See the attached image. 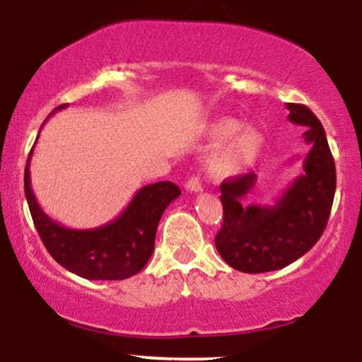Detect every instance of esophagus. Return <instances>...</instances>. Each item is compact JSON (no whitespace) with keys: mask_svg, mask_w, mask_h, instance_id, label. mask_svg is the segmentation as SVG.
<instances>
[{"mask_svg":"<svg viewBox=\"0 0 362 362\" xmlns=\"http://www.w3.org/2000/svg\"><path fill=\"white\" fill-rule=\"evenodd\" d=\"M186 189L191 191V193H198V191H202V182H199L198 177H189V181L186 182Z\"/></svg>","mask_w":362,"mask_h":362,"instance_id":"34e87169","label":"esophagus"}]
</instances>
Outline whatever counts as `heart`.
<instances>
[{"instance_id": "1", "label": "heart", "mask_w": 362, "mask_h": 362, "mask_svg": "<svg viewBox=\"0 0 362 362\" xmlns=\"http://www.w3.org/2000/svg\"><path fill=\"white\" fill-rule=\"evenodd\" d=\"M208 135L215 144H222L208 159V171L215 177L239 174L264 147V134L252 125L240 129V122L235 118H216L210 123Z\"/></svg>"}]
</instances>
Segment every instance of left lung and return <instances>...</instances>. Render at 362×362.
<instances>
[{
  "label": "left lung",
  "mask_w": 362,
  "mask_h": 362,
  "mask_svg": "<svg viewBox=\"0 0 362 362\" xmlns=\"http://www.w3.org/2000/svg\"><path fill=\"white\" fill-rule=\"evenodd\" d=\"M286 108L288 120L305 127L303 140L310 151L303 157V173L273 206L244 205L257 181L254 173L230 177L220 186L223 223L215 245L223 261L242 273L281 269L307 254L324 233L334 203L335 164L324 127L307 106L288 103Z\"/></svg>",
  "instance_id": "left-lung-1"
}]
</instances>
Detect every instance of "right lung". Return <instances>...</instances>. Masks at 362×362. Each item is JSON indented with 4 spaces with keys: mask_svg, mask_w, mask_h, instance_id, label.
<instances>
[{
    "mask_svg": "<svg viewBox=\"0 0 362 362\" xmlns=\"http://www.w3.org/2000/svg\"><path fill=\"white\" fill-rule=\"evenodd\" d=\"M32 154L33 148L25 165V197L38 235L50 256L67 271L86 279L113 281L142 271L154 252L160 216L169 203L180 197L181 189L171 181L147 185L134 194L125 210L112 222L96 228H69L50 218L38 205L30 181Z\"/></svg>",
    "mask_w": 362,
    "mask_h": 362,
    "instance_id": "obj_1",
    "label": "right lung"
}]
</instances>
